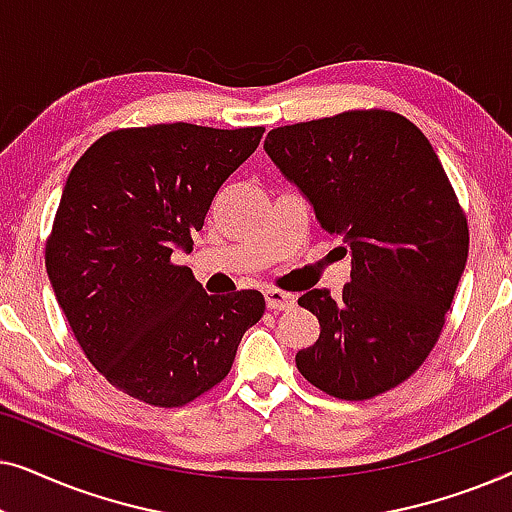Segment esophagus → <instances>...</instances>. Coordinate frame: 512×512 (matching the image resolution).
<instances>
[{"label": "esophagus", "mask_w": 512, "mask_h": 512, "mask_svg": "<svg viewBox=\"0 0 512 512\" xmlns=\"http://www.w3.org/2000/svg\"><path fill=\"white\" fill-rule=\"evenodd\" d=\"M265 303H268L270 310L282 312V310H291L296 305V296L293 293L279 291V289H265Z\"/></svg>", "instance_id": "1"}]
</instances>
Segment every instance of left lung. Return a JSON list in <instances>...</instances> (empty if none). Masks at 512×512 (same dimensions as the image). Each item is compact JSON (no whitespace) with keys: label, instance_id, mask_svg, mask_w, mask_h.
Returning <instances> with one entry per match:
<instances>
[{"label":"left lung","instance_id":"8db88e82","mask_svg":"<svg viewBox=\"0 0 512 512\" xmlns=\"http://www.w3.org/2000/svg\"><path fill=\"white\" fill-rule=\"evenodd\" d=\"M263 149L352 258L342 296L298 298L321 326L298 370L347 401L408 380L436 345L468 258L466 216L429 139L375 109L284 125Z\"/></svg>","mask_w":512,"mask_h":512}]
</instances>
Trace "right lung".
Masks as SVG:
<instances>
[{
    "label": "right lung",
    "mask_w": 512,
    "mask_h": 512,
    "mask_svg": "<svg viewBox=\"0 0 512 512\" xmlns=\"http://www.w3.org/2000/svg\"><path fill=\"white\" fill-rule=\"evenodd\" d=\"M265 128L191 123L97 139L62 188L46 272L88 361L139 401L177 408L228 375L265 312L258 291L209 296L174 251L193 249L223 181Z\"/></svg>",
    "instance_id": "add662e5"
}]
</instances>
